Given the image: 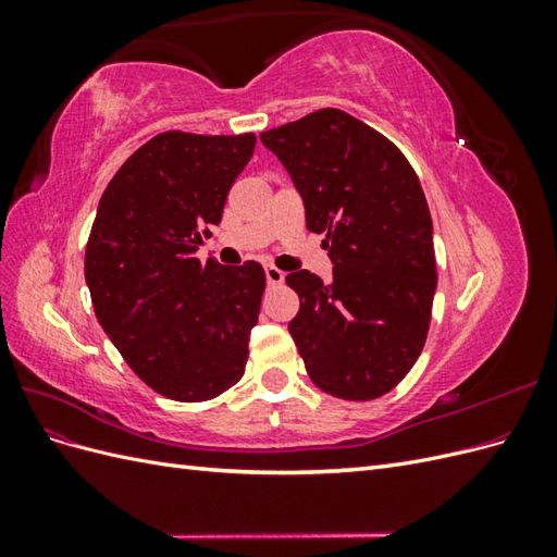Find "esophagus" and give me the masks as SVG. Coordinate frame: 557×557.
<instances>
[{"instance_id":"34e87169","label":"esophagus","mask_w":557,"mask_h":557,"mask_svg":"<svg viewBox=\"0 0 557 557\" xmlns=\"http://www.w3.org/2000/svg\"><path fill=\"white\" fill-rule=\"evenodd\" d=\"M264 276H267V283L269 285H281L285 281V274L281 272L278 267H267L264 269Z\"/></svg>"}]
</instances>
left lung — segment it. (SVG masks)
<instances>
[{"mask_svg":"<svg viewBox=\"0 0 557 557\" xmlns=\"http://www.w3.org/2000/svg\"><path fill=\"white\" fill-rule=\"evenodd\" d=\"M325 234L332 283L301 269L290 334L311 381L332 397L376 399L409 374L425 346L436 262L432 215L401 150L339 109L260 134Z\"/></svg>","mask_w":557,"mask_h":557,"instance_id":"8db88e82","label":"left lung"}]
</instances>
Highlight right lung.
Returning <instances> with one entry per match:
<instances>
[{"instance_id": "1", "label": "right lung", "mask_w": 557, "mask_h": 557, "mask_svg": "<svg viewBox=\"0 0 557 557\" xmlns=\"http://www.w3.org/2000/svg\"><path fill=\"white\" fill-rule=\"evenodd\" d=\"M256 134L162 132L115 172L86 246L95 315L148 387L207 401L244 376L264 272L258 262L201 264V232L218 225Z\"/></svg>"}]
</instances>
